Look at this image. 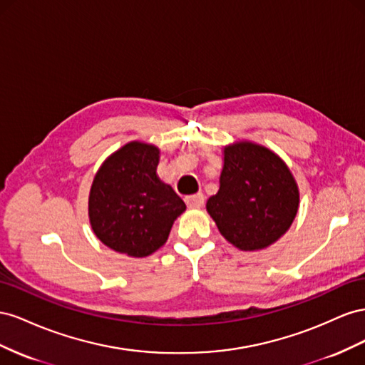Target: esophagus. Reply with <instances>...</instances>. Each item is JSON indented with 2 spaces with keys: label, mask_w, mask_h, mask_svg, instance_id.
Returning <instances> with one entry per match:
<instances>
[{
  "label": "esophagus",
  "mask_w": 365,
  "mask_h": 365,
  "mask_svg": "<svg viewBox=\"0 0 365 365\" xmlns=\"http://www.w3.org/2000/svg\"><path fill=\"white\" fill-rule=\"evenodd\" d=\"M185 203L188 207H200L205 203V195L202 192L194 194V195H186Z\"/></svg>",
  "instance_id": "1"
}]
</instances>
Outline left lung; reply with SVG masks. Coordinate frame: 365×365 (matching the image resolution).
I'll return each instance as SVG.
<instances>
[{
    "mask_svg": "<svg viewBox=\"0 0 365 365\" xmlns=\"http://www.w3.org/2000/svg\"><path fill=\"white\" fill-rule=\"evenodd\" d=\"M298 202V186L286 163L264 147L238 142L225 148L220 190L206 210L229 243L255 251L287 231Z\"/></svg>",
    "mask_w": 365,
    "mask_h": 365,
    "instance_id": "8db88e82",
    "label": "left lung"
}]
</instances>
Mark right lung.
Masks as SVG:
<instances>
[{
  "label": "right lung",
  "mask_w": 365,
  "mask_h": 365,
  "mask_svg": "<svg viewBox=\"0 0 365 365\" xmlns=\"http://www.w3.org/2000/svg\"><path fill=\"white\" fill-rule=\"evenodd\" d=\"M159 150L131 142L102 163L91 185L88 215L93 231L110 249L147 257L166 242L186 205L159 180Z\"/></svg>",
  "instance_id": "1"
}]
</instances>
